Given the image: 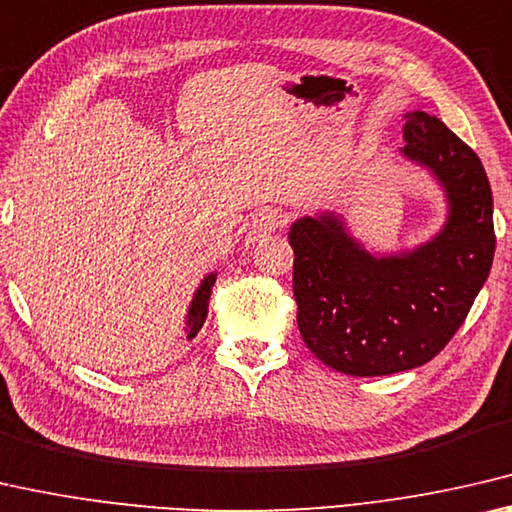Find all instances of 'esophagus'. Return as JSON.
<instances>
[{"label": "esophagus", "instance_id": "1", "mask_svg": "<svg viewBox=\"0 0 512 512\" xmlns=\"http://www.w3.org/2000/svg\"><path fill=\"white\" fill-rule=\"evenodd\" d=\"M279 226H281V215L276 211L258 213L247 229V236H245L247 245H256V242H261L263 238L270 236V233L279 229Z\"/></svg>", "mask_w": 512, "mask_h": 512}]
</instances>
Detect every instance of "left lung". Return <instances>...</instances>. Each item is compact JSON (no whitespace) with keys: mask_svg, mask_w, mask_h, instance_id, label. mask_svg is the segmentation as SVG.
<instances>
[{"mask_svg":"<svg viewBox=\"0 0 512 512\" xmlns=\"http://www.w3.org/2000/svg\"><path fill=\"white\" fill-rule=\"evenodd\" d=\"M404 138L401 156L445 192L435 236L410 249H367L338 211L299 217L288 233L299 333L342 374L429 363L465 322L492 267V190L479 156L424 111L406 113Z\"/></svg>","mask_w":512,"mask_h":512,"instance_id":"left-lung-1","label":"left lung"}]
</instances>
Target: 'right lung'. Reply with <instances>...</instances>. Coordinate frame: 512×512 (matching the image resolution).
I'll return each instance as SVG.
<instances>
[{
	"mask_svg": "<svg viewBox=\"0 0 512 512\" xmlns=\"http://www.w3.org/2000/svg\"><path fill=\"white\" fill-rule=\"evenodd\" d=\"M215 279H217V272L206 274L204 279H201L199 288L195 290V295H192V301L188 306V315H186V326H183V331H186V340L195 338L201 326H204V320L208 315V299H211V290H213Z\"/></svg>",
	"mask_w": 512,
	"mask_h": 512,
	"instance_id": "right-lung-1",
	"label": "right lung"
}]
</instances>
